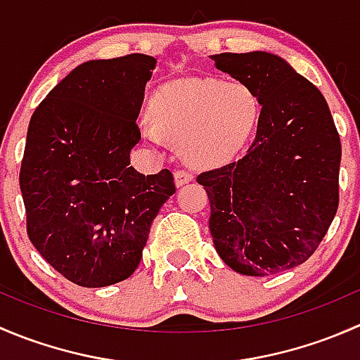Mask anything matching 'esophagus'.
<instances>
[{"mask_svg": "<svg viewBox=\"0 0 360 360\" xmlns=\"http://www.w3.org/2000/svg\"><path fill=\"white\" fill-rule=\"evenodd\" d=\"M191 179H193V174H191L190 170H176V172H174V183H176V186L188 184Z\"/></svg>", "mask_w": 360, "mask_h": 360, "instance_id": "obj_1", "label": "esophagus"}]
</instances>
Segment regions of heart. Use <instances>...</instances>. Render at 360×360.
<instances>
[{
    "label": "heart",
    "instance_id": "heart-1",
    "mask_svg": "<svg viewBox=\"0 0 360 360\" xmlns=\"http://www.w3.org/2000/svg\"><path fill=\"white\" fill-rule=\"evenodd\" d=\"M261 111L259 96L248 83L179 79L151 96V125L143 127V137L151 143H181L190 163L217 167L244 150L259 125Z\"/></svg>",
    "mask_w": 360,
    "mask_h": 360
}]
</instances>
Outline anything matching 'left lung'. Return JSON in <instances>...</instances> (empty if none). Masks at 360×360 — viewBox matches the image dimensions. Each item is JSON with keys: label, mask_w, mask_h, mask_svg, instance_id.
Instances as JSON below:
<instances>
[{"label": "left lung", "mask_w": 360, "mask_h": 360, "mask_svg": "<svg viewBox=\"0 0 360 360\" xmlns=\"http://www.w3.org/2000/svg\"><path fill=\"white\" fill-rule=\"evenodd\" d=\"M210 59L263 104L248 155L197 177L210 202L214 248L237 274H281L304 263L335 219L340 136L321 90L278 56Z\"/></svg>", "instance_id": "left-lung-1"}]
</instances>
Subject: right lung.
<instances>
[{"instance_id":"1","label":"right lung","mask_w":360,"mask_h":360,"mask_svg":"<svg viewBox=\"0 0 360 360\" xmlns=\"http://www.w3.org/2000/svg\"><path fill=\"white\" fill-rule=\"evenodd\" d=\"M155 66L144 53L79 64L29 122L19 176L29 240L82 288L129 278L160 207L176 193L170 170L144 176L130 167Z\"/></svg>"}]
</instances>
